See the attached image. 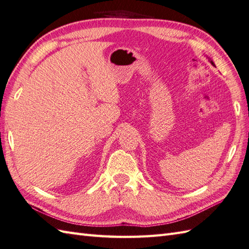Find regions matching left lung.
<instances>
[{"label":"left lung","mask_w":249,"mask_h":249,"mask_svg":"<svg viewBox=\"0 0 249 249\" xmlns=\"http://www.w3.org/2000/svg\"><path fill=\"white\" fill-rule=\"evenodd\" d=\"M210 62H211V64H212V65H214V63H213V62H212V61H210Z\"/></svg>","instance_id":"obj_1"}]
</instances>
